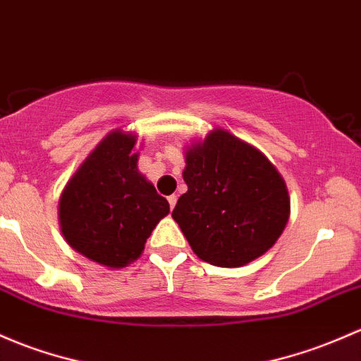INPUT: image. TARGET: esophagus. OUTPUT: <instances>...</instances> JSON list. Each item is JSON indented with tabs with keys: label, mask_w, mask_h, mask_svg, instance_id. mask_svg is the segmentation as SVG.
Listing matches in <instances>:
<instances>
[{
	"label": "esophagus",
	"mask_w": 361,
	"mask_h": 361,
	"mask_svg": "<svg viewBox=\"0 0 361 361\" xmlns=\"http://www.w3.org/2000/svg\"><path fill=\"white\" fill-rule=\"evenodd\" d=\"M176 200H178V197H176V195H169V197H168V202H169L171 211H173V209H174V206H176Z\"/></svg>",
	"instance_id": "1"
}]
</instances>
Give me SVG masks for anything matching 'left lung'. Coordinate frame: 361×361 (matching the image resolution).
<instances>
[{"mask_svg":"<svg viewBox=\"0 0 361 361\" xmlns=\"http://www.w3.org/2000/svg\"><path fill=\"white\" fill-rule=\"evenodd\" d=\"M187 193L173 219L193 252L214 267H244L279 240L289 193L275 166L228 131L216 130L187 152Z\"/></svg>","mask_w":361,"mask_h":361,"instance_id":"1","label":"left lung"}]
</instances>
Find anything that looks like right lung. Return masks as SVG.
<instances>
[{
	"label": "right lung",
	"instance_id": "obj_1",
	"mask_svg": "<svg viewBox=\"0 0 361 361\" xmlns=\"http://www.w3.org/2000/svg\"><path fill=\"white\" fill-rule=\"evenodd\" d=\"M135 136L112 131L60 197V226L72 249L109 268L140 257L169 204L136 169Z\"/></svg>",
	"mask_w": 361,
	"mask_h": 361
}]
</instances>
